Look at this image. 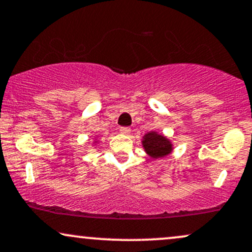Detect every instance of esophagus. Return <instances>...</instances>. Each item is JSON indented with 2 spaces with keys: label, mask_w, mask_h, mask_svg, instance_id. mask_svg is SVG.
<instances>
[{
  "label": "esophagus",
  "mask_w": 252,
  "mask_h": 252,
  "mask_svg": "<svg viewBox=\"0 0 252 252\" xmlns=\"http://www.w3.org/2000/svg\"><path fill=\"white\" fill-rule=\"evenodd\" d=\"M121 134H124V135H129L130 131H131V129L129 128V126H121L120 129Z\"/></svg>",
  "instance_id": "1"
}]
</instances>
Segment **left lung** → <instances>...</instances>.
Returning <instances> with one entry per match:
<instances>
[{
    "label": "left lung",
    "mask_w": 252,
    "mask_h": 252,
    "mask_svg": "<svg viewBox=\"0 0 252 252\" xmlns=\"http://www.w3.org/2000/svg\"><path fill=\"white\" fill-rule=\"evenodd\" d=\"M143 147L148 155L153 158H160L171 153L172 145L170 141H168L164 136L157 134V132H148L143 138Z\"/></svg>",
    "instance_id": "left-lung-1"
}]
</instances>
